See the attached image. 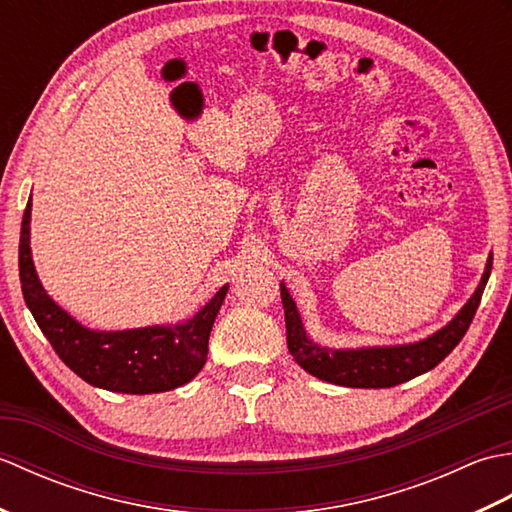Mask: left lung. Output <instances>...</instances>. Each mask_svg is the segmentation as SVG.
Here are the masks:
<instances>
[{"mask_svg": "<svg viewBox=\"0 0 512 512\" xmlns=\"http://www.w3.org/2000/svg\"><path fill=\"white\" fill-rule=\"evenodd\" d=\"M491 268L493 253L486 259L480 286L475 288L471 299L464 303L460 312L444 328L429 334L427 339L402 345L343 347V350H334V347H325L310 339L306 328H303L297 303L290 297L284 281H281L288 350L308 374L332 385L383 389L407 383V380L429 372V369L444 361L453 352V347L462 341V336L469 330L475 310L482 301V292L486 288L488 277H491Z\"/></svg>", "mask_w": 512, "mask_h": 512, "instance_id": "obj_1", "label": "left lung"}]
</instances>
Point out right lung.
<instances>
[{"mask_svg": "<svg viewBox=\"0 0 512 512\" xmlns=\"http://www.w3.org/2000/svg\"><path fill=\"white\" fill-rule=\"evenodd\" d=\"M32 198L19 235V281L26 306L54 352L85 383L118 394H160L187 385L200 374L209 334L228 284L193 317L134 330H92L76 321L41 286L30 248Z\"/></svg>", "mask_w": 512, "mask_h": 512, "instance_id": "add662e5", "label": "right lung"}]
</instances>
